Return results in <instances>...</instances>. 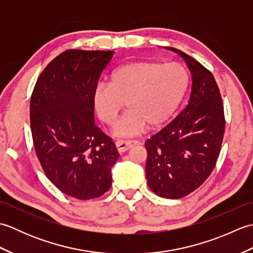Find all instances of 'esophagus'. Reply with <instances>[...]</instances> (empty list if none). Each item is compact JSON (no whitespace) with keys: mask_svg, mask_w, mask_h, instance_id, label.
<instances>
[{"mask_svg":"<svg viewBox=\"0 0 253 253\" xmlns=\"http://www.w3.org/2000/svg\"><path fill=\"white\" fill-rule=\"evenodd\" d=\"M138 144V141L136 140H131V141H125V140H117L115 142V146H116V149L117 151L120 153H123V152H126L127 150H129L130 148L135 147Z\"/></svg>","mask_w":253,"mask_h":253,"instance_id":"34e87169","label":"esophagus"}]
</instances>
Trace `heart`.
I'll return each instance as SVG.
<instances>
[{"instance_id": "obj_1", "label": "heart", "mask_w": 253, "mask_h": 253, "mask_svg": "<svg viewBox=\"0 0 253 253\" xmlns=\"http://www.w3.org/2000/svg\"><path fill=\"white\" fill-rule=\"evenodd\" d=\"M188 84V74L178 63L132 62L116 68L110 84L96 85L92 103L102 123L112 126L126 102L128 111L113 135L133 137L149 127L168 122L178 107Z\"/></svg>"}]
</instances>
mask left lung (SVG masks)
I'll return each instance as SVG.
<instances>
[{
	"label": "left lung",
	"instance_id": "1",
	"mask_svg": "<svg viewBox=\"0 0 253 253\" xmlns=\"http://www.w3.org/2000/svg\"><path fill=\"white\" fill-rule=\"evenodd\" d=\"M191 74L186 109L146 142L148 186L155 195L179 199L200 187L215 166L224 136L221 94L213 75L175 47Z\"/></svg>",
	"mask_w": 253,
	"mask_h": 253
}]
</instances>
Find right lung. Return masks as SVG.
Segmentation results:
<instances>
[{
	"instance_id": "add662e5",
	"label": "right lung",
	"mask_w": 253,
	"mask_h": 253,
	"mask_svg": "<svg viewBox=\"0 0 253 253\" xmlns=\"http://www.w3.org/2000/svg\"><path fill=\"white\" fill-rule=\"evenodd\" d=\"M113 51L67 50L38 78L30 100L35 150L52 184L79 200L111 188L114 142L94 123L92 94Z\"/></svg>"
}]
</instances>
